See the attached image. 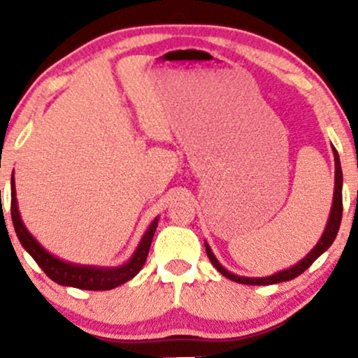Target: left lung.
Masks as SVG:
<instances>
[{
	"mask_svg": "<svg viewBox=\"0 0 358 358\" xmlns=\"http://www.w3.org/2000/svg\"><path fill=\"white\" fill-rule=\"evenodd\" d=\"M334 155H335V195H334V207H331V213L330 219H328L327 229H324L322 239H320L318 244L315 245V249L311 250L308 256L303 259L301 262H298L296 266L293 268L281 271V273L274 274V276H268V278H241L236 276V274L229 273L227 269H224L220 266V262L217 261L215 256L212 254L210 248L205 244V250H207V256L210 259V262L213 264L222 276H225L227 279H232V281L241 282V285H254V286H266V285H276V282H282V281H291V279L298 278L299 274L305 273V271L310 268L311 264L318 259L322 254L334 244L336 234H338L340 229V222H342V213H343V202H342V183H343V176H342V166H340V158L336 150L334 148Z\"/></svg>",
	"mask_w": 358,
	"mask_h": 358,
	"instance_id": "left-lung-1",
	"label": "left lung"
}]
</instances>
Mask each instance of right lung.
Wrapping results in <instances>:
<instances>
[{
	"mask_svg": "<svg viewBox=\"0 0 358 358\" xmlns=\"http://www.w3.org/2000/svg\"><path fill=\"white\" fill-rule=\"evenodd\" d=\"M11 220H13L15 232L18 236L20 242L24 249L30 252V256L35 259L36 264L43 269L52 281L59 282L62 286H72L79 287V289H89V291H106L113 289L119 285H124L131 278H134L145 266L148 252H150L151 241H153L156 225H158V219L151 222L148 231L139 242L136 252L129 259V262L121 268L114 269H102V268H89V266H73L67 264V262L60 261V259L50 256L42 245L36 242L27 227L23 225L22 217H20L18 205H16V195H15V180H11Z\"/></svg>",
	"mask_w": 358,
	"mask_h": 358,
	"instance_id": "right-lung-1",
	"label": "right lung"
}]
</instances>
